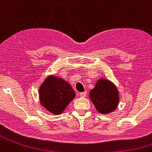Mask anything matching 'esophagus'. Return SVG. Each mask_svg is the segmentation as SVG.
Instances as JSON below:
<instances>
[{
	"label": "esophagus",
	"mask_w": 152,
	"mask_h": 152,
	"mask_svg": "<svg viewBox=\"0 0 152 152\" xmlns=\"http://www.w3.org/2000/svg\"><path fill=\"white\" fill-rule=\"evenodd\" d=\"M86 95H87V92H81L80 93V97H85Z\"/></svg>",
	"instance_id": "1"
}]
</instances>
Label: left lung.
<instances>
[{"label": "left lung", "instance_id": "1", "mask_svg": "<svg viewBox=\"0 0 152 152\" xmlns=\"http://www.w3.org/2000/svg\"><path fill=\"white\" fill-rule=\"evenodd\" d=\"M118 90L112 82L107 79L98 80L95 88L90 92V98L96 110L105 114L114 111L119 103Z\"/></svg>", "mask_w": 152, "mask_h": 152}]
</instances>
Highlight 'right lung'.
I'll list each match as a JSON object with an SVG mask.
<instances>
[{"label": "right lung", "instance_id": "add662e5", "mask_svg": "<svg viewBox=\"0 0 152 152\" xmlns=\"http://www.w3.org/2000/svg\"><path fill=\"white\" fill-rule=\"evenodd\" d=\"M75 96L68 83L60 77L49 76L39 88L40 103L47 110L59 115Z\"/></svg>", "mask_w": 152, "mask_h": 152}]
</instances>
